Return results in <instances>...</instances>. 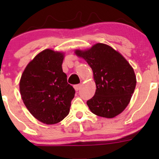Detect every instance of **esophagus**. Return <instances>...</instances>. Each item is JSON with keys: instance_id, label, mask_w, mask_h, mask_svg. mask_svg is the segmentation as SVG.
<instances>
[{"instance_id": "34e87169", "label": "esophagus", "mask_w": 159, "mask_h": 159, "mask_svg": "<svg viewBox=\"0 0 159 159\" xmlns=\"http://www.w3.org/2000/svg\"><path fill=\"white\" fill-rule=\"evenodd\" d=\"M81 84H76V85H75V91H79L80 89H81Z\"/></svg>"}]
</instances>
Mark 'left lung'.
<instances>
[{
	"instance_id": "8db88e82",
	"label": "left lung",
	"mask_w": 159,
	"mask_h": 159,
	"mask_svg": "<svg viewBox=\"0 0 159 159\" xmlns=\"http://www.w3.org/2000/svg\"><path fill=\"white\" fill-rule=\"evenodd\" d=\"M91 68L95 80L94 95L87 101L94 115L111 118L129 105L136 85L133 68L120 53L105 44H96L87 51L77 50Z\"/></svg>"
}]
</instances>
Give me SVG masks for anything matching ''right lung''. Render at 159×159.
I'll list each match as a JSON object with an SVG mask.
<instances>
[{
	"label": "right lung",
	"instance_id": "add662e5",
	"mask_svg": "<svg viewBox=\"0 0 159 159\" xmlns=\"http://www.w3.org/2000/svg\"><path fill=\"white\" fill-rule=\"evenodd\" d=\"M62 53L46 49L26 67L20 81L22 100L32 115L41 122L53 125L70 111L75 90L62 70Z\"/></svg>",
	"mask_w": 159,
	"mask_h": 159
}]
</instances>
